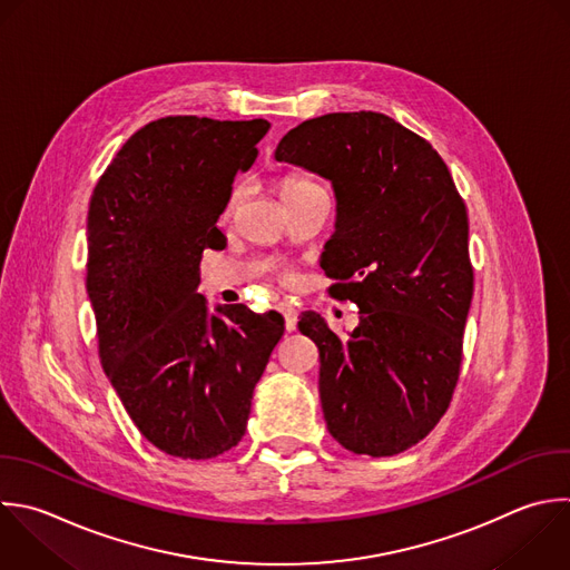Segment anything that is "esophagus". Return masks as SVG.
<instances>
[{"instance_id":"obj_1","label":"esophagus","mask_w":570,"mask_h":570,"mask_svg":"<svg viewBox=\"0 0 570 570\" xmlns=\"http://www.w3.org/2000/svg\"><path fill=\"white\" fill-rule=\"evenodd\" d=\"M278 312H281L283 318H285V330H287V332H296V325H298L296 309H294L289 303H281V305H278Z\"/></svg>"}]
</instances>
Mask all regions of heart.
<instances>
[{
    "mask_svg": "<svg viewBox=\"0 0 570 570\" xmlns=\"http://www.w3.org/2000/svg\"><path fill=\"white\" fill-rule=\"evenodd\" d=\"M314 187H316V185H312V183H307V180H301V178H285V180L281 183V198L287 200V198H294V196H298V194H305V191H309V189H314ZM243 198H245V187H236V189L232 191L229 203H227V209H225V216H227V218L236 212V207L243 203Z\"/></svg>",
    "mask_w": 570,
    "mask_h": 570,
    "instance_id": "b5f03b06",
    "label": "heart"
}]
</instances>
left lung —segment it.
Returning <instances> with one entry per match:
<instances>
[{
	"label": "left lung",
	"instance_id": "left-lung-1",
	"mask_svg": "<svg viewBox=\"0 0 570 570\" xmlns=\"http://www.w3.org/2000/svg\"><path fill=\"white\" fill-rule=\"evenodd\" d=\"M274 158L332 183L334 234L321 256L334 298L358 305L336 336L305 312L298 330L321 356L330 434L370 456L399 454L445 414L472 301L468 214L430 142L374 111L301 122Z\"/></svg>",
	"mask_w": 570,
	"mask_h": 570
}]
</instances>
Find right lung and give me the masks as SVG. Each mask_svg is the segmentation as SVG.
Returning a JSON list of instances; mask_svg holds the SVG:
<instances>
[{"label":"right lung","instance_id":"add662e5","mask_svg":"<svg viewBox=\"0 0 570 570\" xmlns=\"http://www.w3.org/2000/svg\"><path fill=\"white\" fill-rule=\"evenodd\" d=\"M267 120L171 116L116 154L87 220V292L102 367L125 410L158 450L212 459L247 428L254 387L285 325L278 312L220 305L198 294L203 249Z\"/></svg>","mask_w":570,"mask_h":570}]
</instances>
